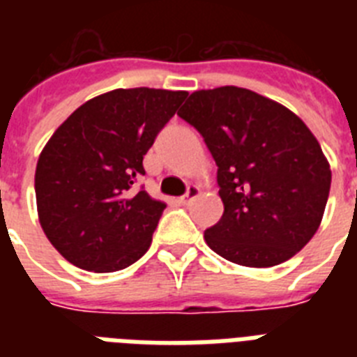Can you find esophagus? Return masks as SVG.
I'll return each mask as SVG.
<instances>
[{
	"instance_id": "obj_1",
	"label": "esophagus",
	"mask_w": 357,
	"mask_h": 357,
	"mask_svg": "<svg viewBox=\"0 0 357 357\" xmlns=\"http://www.w3.org/2000/svg\"><path fill=\"white\" fill-rule=\"evenodd\" d=\"M198 196H200V187H198V185H190L189 189H187V192L179 198V202H181L183 206H187V204H190L192 200H196Z\"/></svg>"
}]
</instances>
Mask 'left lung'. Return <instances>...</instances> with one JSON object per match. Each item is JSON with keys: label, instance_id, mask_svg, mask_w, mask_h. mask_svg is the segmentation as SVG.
<instances>
[{"label": "left lung", "instance_id": "1", "mask_svg": "<svg viewBox=\"0 0 357 357\" xmlns=\"http://www.w3.org/2000/svg\"><path fill=\"white\" fill-rule=\"evenodd\" d=\"M217 162L224 215L206 229L224 259L266 268L310 243L326 209L332 170L296 114L248 89L196 91L178 111Z\"/></svg>", "mask_w": 357, "mask_h": 357}]
</instances>
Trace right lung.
<instances>
[{"label":"right lung","instance_id":"right-lung-1","mask_svg":"<svg viewBox=\"0 0 357 357\" xmlns=\"http://www.w3.org/2000/svg\"><path fill=\"white\" fill-rule=\"evenodd\" d=\"M189 92L114 89L64 120L35 172L38 220L50 243L83 271H122L150 248L167 204L133 185L146 151Z\"/></svg>","mask_w":357,"mask_h":357}]
</instances>
